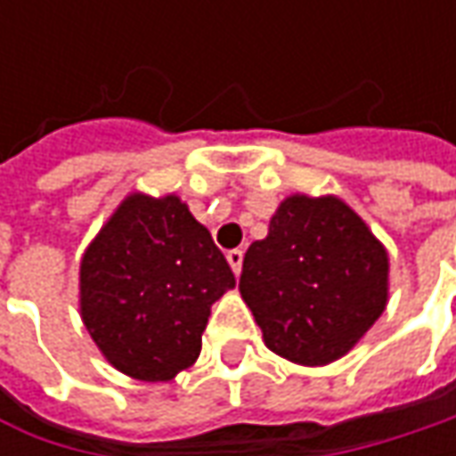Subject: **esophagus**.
<instances>
[{
	"instance_id": "34e87169",
	"label": "esophagus",
	"mask_w": 456,
	"mask_h": 456,
	"mask_svg": "<svg viewBox=\"0 0 456 456\" xmlns=\"http://www.w3.org/2000/svg\"><path fill=\"white\" fill-rule=\"evenodd\" d=\"M225 258H228V264H231L233 273H240V266H243V251L233 248V251H228V254H225Z\"/></svg>"
}]
</instances>
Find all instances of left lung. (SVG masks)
Segmentation results:
<instances>
[{
    "label": "left lung",
    "instance_id": "obj_1",
    "mask_svg": "<svg viewBox=\"0 0 456 456\" xmlns=\"http://www.w3.org/2000/svg\"><path fill=\"white\" fill-rule=\"evenodd\" d=\"M238 289L266 347L299 365L342 358L388 302V254L340 198L291 195L243 256Z\"/></svg>",
    "mask_w": 456,
    "mask_h": 456
}]
</instances>
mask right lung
Returning <instances> with one entry per match:
<instances>
[{
    "mask_svg": "<svg viewBox=\"0 0 456 456\" xmlns=\"http://www.w3.org/2000/svg\"><path fill=\"white\" fill-rule=\"evenodd\" d=\"M236 287L210 231L177 195L134 192L80 261V317L116 370L172 380L202 347L210 306Z\"/></svg>",
    "mask_w": 456,
    "mask_h": 456,
    "instance_id": "1",
    "label": "right lung"
}]
</instances>
